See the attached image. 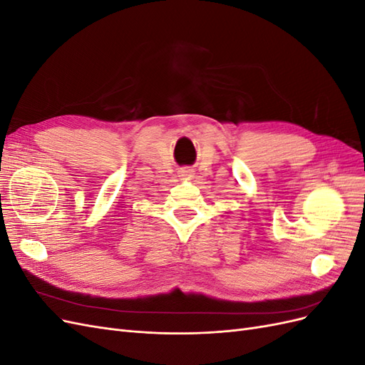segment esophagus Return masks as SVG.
Instances as JSON below:
<instances>
[{
  "instance_id": "esophagus-1",
  "label": "esophagus",
  "mask_w": 365,
  "mask_h": 365,
  "mask_svg": "<svg viewBox=\"0 0 365 365\" xmlns=\"http://www.w3.org/2000/svg\"><path fill=\"white\" fill-rule=\"evenodd\" d=\"M180 176H182V178H190V176H193V170L192 169H182V170H180Z\"/></svg>"
}]
</instances>
